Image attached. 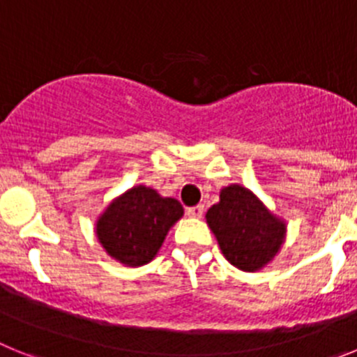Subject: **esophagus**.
Returning <instances> with one entry per match:
<instances>
[{"label": "esophagus", "mask_w": 357, "mask_h": 357, "mask_svg": "<svg viewBox=\"0 0 357 357\" xmlns=\"http://www.w3.org/2000/svg\"><path fill=\"white\" fill-rule=\"evenodd\" d=\"M204 206H195V207H188V211H185V213H188V216H191V218H202L204 216Z\"/></svg>", "instance_id": "obj_1"}]
</instances>
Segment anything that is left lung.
I'll return each mask as SVG.
<instances>
[{
    "mask_svg": "<svg viewBox=\"0 0 357 357\" xmlns=\"http://www.w3.org/2000/svg\"><path fill=\"white\" fill-rule=\"evenodd\" d=\"M206 218L227 261L245 272L270 263L284 241V223L243 185L222 189Z\"/></svg>",
    "mask_w": 357,
    "mask_h": 357,
    "instance_id": "obj_1",
    "label": "left lung"
}]
</instances>
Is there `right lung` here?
<instances>
[{
	"label": "right lung",
	"mask_w": 357,
	"mask_h": 357,
	"mask_svg": "<svg viewBox=\"0 0 357 357\" xmlns=\"http://www.w3.org/2000/svg\"><path fill=\"white\" fill-rule=\"evenodd\" d=\"M182 214L178 200L162 198L153 189L137 185L107 207L98 220L96 234L119 263L141 266L155 257L169 227Z\"/></svg>",
	"instance_id": "1"
}]
</instances>
